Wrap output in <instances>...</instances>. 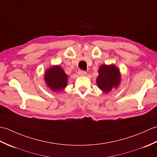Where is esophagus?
Segmentation results:
<instances>
[{"label": "esophagus", "mask_w": 157, "mask_h": 157, "mask_svg": "<svg viewBox=\"0 0 157 157\" xmlns=\"http://www.w3.org/2000/svg\"><path fill=\"white\" fill-rule=\"evenodd\" d=\"M86 73H86V71H83V70H79V71H78V74L79 75H81V76L86 75Z\"/></svg>", "instance_id": "34e87169"}]
</instances>
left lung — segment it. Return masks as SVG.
I'll use <instances>...</instances> for the list:
<instances>
[{"label": "left lung", "mask_w": 157, "mask_h": 157, "mask_svg": "<svg viewBox=\"0 0 157 157\" xmlns=\"http://www.w3.org/2000/svg\"><path fill=\"white\" fill-rule=\"evenodd\" d=\"M99 75L96 79L97 86L105 92H108L113 87H117L120 82V73L114 65H103L98 69Z\"/></svg>", "instance_id": "1"}]
</instances>
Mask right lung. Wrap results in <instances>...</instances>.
Listing matches in <instances>:
<instances>
[{
	"label": "right lung",
	"mask_w": 157,
	"mask_h": 157,
	"mask_svg": "<svg viewBox=\"0 0 157 157\" xmlns=\"http://www.w3.org/2000/svg\"><path fill=\"white\" fill-rule=\"evenodd\" d=\"M45 81L46 84L52 90H61L67 84V75L60 66H54L46 71Z\"/></svg>",
	"instance_id": "obj_1"
}]
</instances>
